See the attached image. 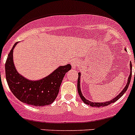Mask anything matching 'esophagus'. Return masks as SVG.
Returning <instances> with one entry per match:
<instances>
[{"label": "esophagus", "instance_id": "34e87169", "mask_svg": "<svg viewBox=\"0 0 135 135\" xmlns=\"http://www.w3.org/2000/svg\"><path fill=\"white\" fill-rule=\"evenodd\" d=\"M71 65L73 69H76L78 66L79 65V62L76 59H73L71 61Z\"/></svg>", "mask_w": 135, "mask_h": 135}]
</instances>
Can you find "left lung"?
Returning a JSON list of instances; mask_svg holds the SVG:
<instances>
[{"mask_svg":"<svg viewBox=\"0 0 135 135\" xmlns=\"http://www.w3.org/2000/svg\"><path fill=\"white\" fill-rule=\"evenodd\" d=\"M125 49V51H126V49ZM130 70H131V71H130V76L128 78V81H127V84H126V86H124V88H123V90L121 91L120 93L118 94L117 95L115 98H114L112 100H110V101H106V102H91V101L88 100H87V99L85 98V97L83 96L82 93H81V87H80V76H81V74L79 72L78 73V86L77 87H78V94H79V95H80V97L81 98V100L84 102L85 104H88V105H90V106H92V107H103V106H108V105L110 104L115 102L116 101L118 100L120 98L122 97V96L124 94V92L127 91V89H128V86H129V84H130V82H131V76H132V64H131V62L130 63Z\"/></svg>","mask_w":135,"mask_h":135,"instance_id":"left-lung-1","label":"left lung"}]
</instances>
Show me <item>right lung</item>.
Masks as SVG:
<instances>
[{"mask_svg":"<svg viewBox=\"0 0 135 135\" xmlns=\"http://www.w3.org/2000/svg\"><path fill=\"white\" fill-rule=\"evenodd\" d=\"M18 43V42H17ZM13 45L5 64L6 79L10 90L23 103L35 106L51 104L57 98L65 74L71 69L70 64L59 66L49 76L39 80L25 78L16 70L13 61Z\"/></svg>","mask_w":135,"mask_h":135,"instance_id":"1","label":"right lung"}]
</instances>
